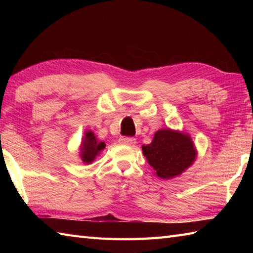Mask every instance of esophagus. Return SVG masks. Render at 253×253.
<instances>
[{
    "label": "esophagus",
    "mask_w": 253,
    "mask_h": 253,
    "mask_svg": "<svg viewBox=\"0 0 253 253\" xmlns=\"http://www.w3.org/2000/svg\"><path fill=\"white\" fill-rule=\"evenodd\" d=\"M120 142L122 144H126V146H135L136 139L132 138V137H121Z\"/></svg>",
    "instance_id": "obj_1"
}]
</instances>
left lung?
<instances>
[{
	"label": "left lung",
	"mask_w": 253,
	"mask_h": 253,
	"mask_svg": "<svg viewBox=\"0 0 253 253\" xmlns=\"http://www.w3.org/2000/svg\"><path fill=\"white\" fill-rule=\"evenodd\" d=\"M143 155L162 179H170L185 171L197 157V150L189 135L164 128L153 137L152 142L142 146Z\"/></svg>",
	"instance_id": "8db88e82"
}]
</instances>
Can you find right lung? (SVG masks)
Returning <instances> with one entry per match:
<instances>
[{
    "instance_id": "1",
    "label": "right lung",
    "mask_w": 253,
    "mask_h": 253,
    "mask_svg": "<svg viewBox=\"0 0 253 253\" xmlns=\"http://www.w3.org/2000/svg\"><path fill=\"white\" fill-rule=\"evenodd\" d=\"M105 146L106 144L103 141L98 140L93 131H85L80 146V159L84 164L92 163Z\"/></svg>"
}]
</instances>
